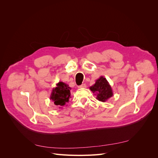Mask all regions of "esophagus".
Returning a JSON list of instances; mask_svg holds the SVG:
<instances>
[{
  "mask_svg": "<svg viewBox=\"0 0 158 158\" xmlns=\"http://www.w3.org/2000/svg\"><path fill=\"white\" fill-rule=\"evenodd\" d=\"M86 88V85L85 84H82V85H80L78 86V88Z\"/></svg>",
  "mask_w": 158,
  "mask_h": 158,
  "instance_id": "obj_1",
  "label": "esophagus"
}]
</instances>
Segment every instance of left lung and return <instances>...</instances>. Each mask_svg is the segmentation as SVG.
I'll list each match as a JSON object with an SVG mask.
<instances>
[{
    "mask_svg": "<svg viewBox=\"0 0 158 158\" xmlns=\"http://www.w3.org/2000/svg\"><path fill=\"white\" fill-rule=\"evenodd\" d=\"M90 90L97 95L96 99L99 102H106L113 95V92L109 83L106 78L100 76L95 83L89 87Z\"/></svg>",
    "mask_w": 158,
    "mask_h": 158,
    "instance_id": "obj_1",
    "label": "left lung"
}]
</instances>
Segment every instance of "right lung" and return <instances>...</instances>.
Masks as SVG:
<instances>
[{
    "instance_id": "1",
    "label": "right lung",
    "mask_w": 158,
    "mask_h": 158,
    "mask_svg": "<svg viewBox=\"0 0 158 158\" xmlns=\"http://www.w3.org/2000/svg\"><path fill=\"white\" fill-rule=\"evenodd\" d=\"M56 86L52 88L50 95V99L53 102L55 106L59 108L65 106L69 102L70 96L71 88L67 84L59 82L56 84Z\"/></svg>"
}]
</instances>
